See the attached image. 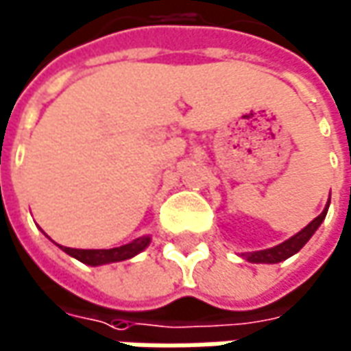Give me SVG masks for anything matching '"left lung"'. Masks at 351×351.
Returning a JSON list of instances; mask_svg holds the SVG:
<instances>
[{
  "label": "left lung",
  "mask_w": 351,
  "mask_h": 351,
  "mask_svg": "<svg viewBox=\"0 0 351 351\" xmlns=\"http://www.w3.org/2000/svg\"><path fill=\"white\" fill-rule=\"evenodd\" d=\"M328 204H330V199H328ZM326 211H328V206H326L325 211H323L319 217H315V219H313V221H311L304 230H300L298 234L292 236V238H288V240L282 242V244L275 245V247H269V250H261V252L242 254V256H244L247 261H252V263H280V261H285V259H288L290 256L298 254V252L307 244V240L315 234L317 228H319L321 223L325 221Z\"/></svg>",
  "instance_id": "8db88e82"
}]
</instances>
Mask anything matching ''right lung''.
<instances>
[{
	"label": "right lung",
	"instance_id": "add662e5",
	"mask_svg": "<svg viewBox=\"0 0 351 351\" xmlns=\"http://www.w3.org/2000/svg\"><path fill=\"white\" fill-rule=\"evenodd\" d=\"M147 244H149V236L136 238L128 244L111 247V250H76V247H66V245H61V247L69 256L76 257L78 261H82L86 265H106V263H115V261H125V259L134 257Z\"/></svg>",
	"mask_w": 351,
	"mask_h": 351
}]
</instances>
